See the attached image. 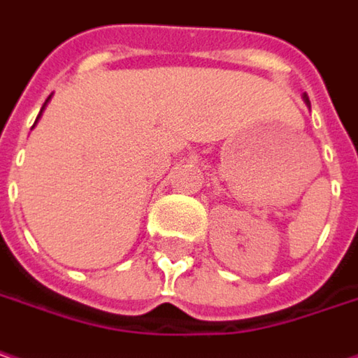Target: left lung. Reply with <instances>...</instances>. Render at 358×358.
Returning a JSON list of instances; mask_svg holds the SVG:
<instances>
[{"label": "left lung", "mask_w": 358, "mask_h": 358, "mask_svg": "<svg viewBox=\"0 0 358 358\" xmlns=\"http://www.w3.org/2000/svg\"><path fill=\"white\" fill-rule=\"evenodd\" d=\"M304 101H306V105H310V99H308V95H304Z\"/></svg>", "instance_id": "left-lung-1"}]
</instances>
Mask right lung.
<instances>
[{"instance_id": "obj_1", "label": "right lung", "mask_w": 358, "mask_h": 358, "mask_svg": "<svg viewBox=\"0 0 358 358\" xmlns=\"http://www.w3.org/2000/svg\"><path fill=\"white\" fill-rule=\"evenodd\" d=\"M48 101H50V96H48V99H46V103H48ZM46 103H44V107H46ZM44 107H42V109H40V115H42V111H44ZM38 115V117H40ZM36 121H38V119H36Z\"/></svg>"}]
</instances>
